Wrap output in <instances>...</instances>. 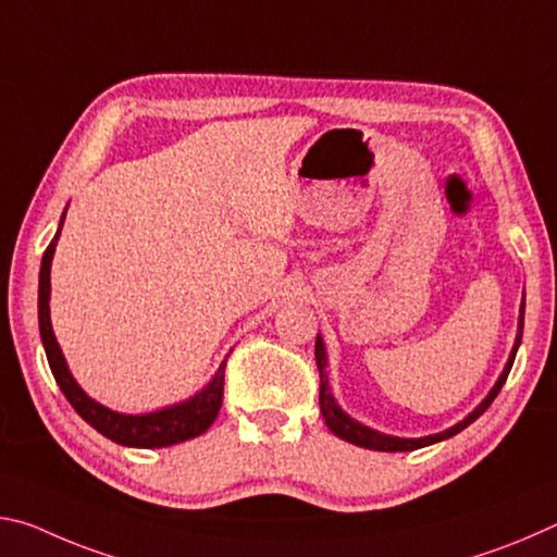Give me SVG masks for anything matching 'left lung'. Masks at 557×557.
Segmentation results:
<instances>
[{"label": "left lung", "instance_id": "left-lung-1", "mask_svg": "<svg viewBox=\"0 0 557 557\" xmlns=\"http://www.w3.org/2000/svg\"><path fill=\"white\" fill-rule=\"evenodd\" d=\"M523 314H525V292H523V299H521V309H518V332H516V342L511 354H508V361L504 366L502 375H498V381L494 383V388L488 391L486 398L476 405L474 410H471L465 420H459L457 425H451L447 430L437 432V435H428V437H393V435H383V432L373 430L369 425H363V422L354 420L351 414L342 410V405L336 403L334 393H332V385H329V373H326V366H329V358H326V348H324V338L322 334H317V344H314V358H317V369H319V408H322L324 414V422L326 428L334 432L336 437H342L346 442H351L356 447H366V449H375V451H412V449H420V447H428V445H435V442H442L447 437H455L457 432H461L465 428H469L471 422H474L479 414H482L488 405L494 403V398L502 391V385L508 379V371H511L513 366V358L518 346H521V336H523Z\"/></svg>", "mask_w": 557, "mask_h": 557}]
</instances>
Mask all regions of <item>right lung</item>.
I'll return each instance as SVG.
<instances>
[{"instance_id": "add662e5", "label": "right lung", "mask_w": 557, "mask_h": 557, "mask_svg": "<svg viewBox=\"0 0 557 557\" xmlns=\"http://www.w3.org/2000/svg\"><path fill=\"white\" fill-rule=\"evenodd\" d=\"M63 221H65V213L61 215L59 231H55L53 240L44 252L41 272H39V332H41L46 358H49L51 373L55 383H59V388L63 391L65 398H69L75 412H78L90 428H96L100 435L117 442V445L145 447V449L172 447V445H178V442L203 435V432L213 425L215 414L221 410L225 361L219 366V371L213 373V379L206 383V388L191 395V398L169 405V408L143 412V414H127V412L106 408V405L92 400L90 395L81 388L78 381L73 379L61 346L55 342V334L51 326V309H49L51 260L55 252V243H59V235L63 228Z\"/></svg>"}]
</instances>
